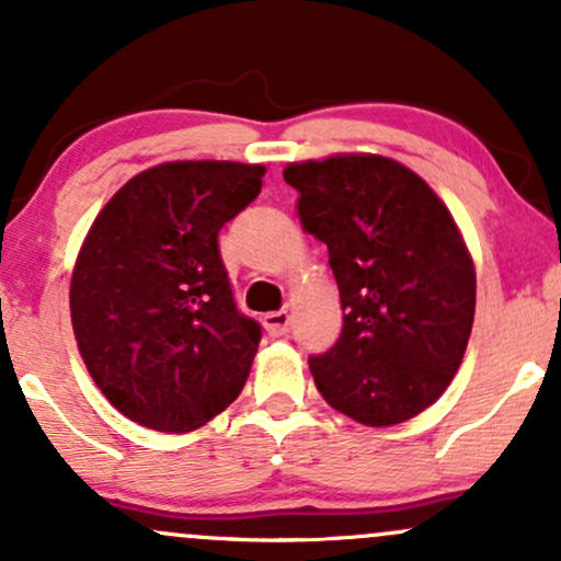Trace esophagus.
<instances>
[{"label": "esophagus", "instance_id": "1", "mask_svg": "<svg viewBox=\"0 0 561 561\" xmlns=\"http://www.w3.org/2000/svg\"><path fill=\"white\" fill-rule=\"evenodd\" d=\"M263 324H266V332L272 334V337H282V334L289 332L293 317H289V311H272L263 317Z\"/></svg>", "mask_w": 561, "mask_h": 561}]
</instances>
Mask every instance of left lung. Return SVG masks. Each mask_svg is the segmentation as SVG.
Here are the masks:
<instances>
[{"label":"left lung","instance_id":"left-lung-1","mask_svg":"<svg viewBox=\"0 0 561 561\" xmlns=\"http://www.w3.org/2000/svg\"><path fill=\"white\" fill-rule=\"evenodd\" d=\"M308 234L330 250L343 332L308 358L332 409L390 427L443 396L474 319V266L440 197L379 156H334L285 169Z\"/></svg>","mask_w":561,"mask_h":561}]
</instances>
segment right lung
<instances>
[{"label":"right lung","mask_w":561,"mask_h":561,"mask_svg":"<svg viewBox=\"0 0 561 561\" xmlns=\"http://www.w3.org/2000/svg\"><path fill=\"white\" fill-rule=\"evenodd\" d=\"M263 165L182 160L141 171L89 229L70 319L96 388L158 433H190L240 396L261 324L237 308L218 231Z\"/></svg>","instance_id":"add662e5"}]
</instances>
